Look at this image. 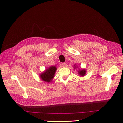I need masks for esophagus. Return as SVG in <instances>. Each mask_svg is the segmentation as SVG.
I'll return each mask as SVG.
<instances>
[{"instance_id":"obj_1","label":"esophagus","mask_w":123,"mask_h":123,"mask_svg":"<svg viewBox=\"0 0 123 123\" xmlns=\"http://www.w3.org/2000/svg\"><path fill=\"white\" fill-rule=\"evenodd\" d=\"M61 65L62 67H66L67 66V64L66 62H62Z\"/></svg>"}]
</instances>
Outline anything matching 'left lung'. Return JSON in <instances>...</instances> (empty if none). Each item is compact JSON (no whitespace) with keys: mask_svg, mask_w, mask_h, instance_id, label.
Returning <instances> with one entry per match:
<instances>
[{"mask_svg":"<svg viewBox=\"0 0 123 123\" xmlns=\"http://www.w3.org/2000/svg\"><path fill=\"white\" fill-rule=\"evenodd\" d=\"M79 72L80 75L81 76H84V75H85V74H86V71L85 70H82L79 71Z\"/></svg>","mask_w":123,"mask_h":123,"instance_id":"1","label":"left lung"}]
</instances>
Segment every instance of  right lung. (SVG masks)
I'll list each match as a JSON object with an SVG mask.
<instances>
[{
	"label": "right lung",
	"instance_id": "add662e5",
	"mask_svg": "<svg viewBox=\"0 0 123 123\" xmlns=\"http://www.w3.org/2000/svg\"><path fill=\"white\" fill-rule=\"evenodd\" d=\"M56 70V67L52 66L49 69H47L45 72L41 74L40 75V78L43 80L49 83L53 79Z\"/></svg>",
	"mask_w": 123,
	"mask_h": 123
}]
</instances>
